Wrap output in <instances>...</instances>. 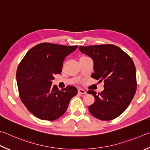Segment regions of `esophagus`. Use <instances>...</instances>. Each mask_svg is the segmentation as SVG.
Segmentation results:
<instances>
[{
	"label": "esophagus",
	"mask_w": 150,
	"mask_h": 150,
	"mask_svg": "<svg viewBox=\"0 0 150 150\" xmlns=\"http://www.w3.org/2000/svg\"><path fill=\"white\" fill-rule=\"evenodd\" d=\"M78 93L83 94V95H85V94H86V91L85 90H82V89H79V90H78Z\"/></svg>",
	"instance_id": "obj_1"
}]
</instances>
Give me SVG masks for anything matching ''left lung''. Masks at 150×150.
Wrapping results in <instances>:
<instances>
[{
  "mask_svg": "<svg viewBox=\"0 0 150 150\" xmlns=\"http://www.w3.org/2000/svg\"><path fill=\"white\" fill-rule=\"evenodd\" d=\"M79 50L93 60L94 73L91 77L105 83L101 93L88 91L95 98L89 111L101 120L115 119L125 111L135 95L137 83L132 59L114 45L80 46Z\"/></svg>",
  "mask_w": 150,
  "mask_h": 150,
  "instance_id": "1",
  "label": "left lung"
}]
</instances>
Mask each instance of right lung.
<instances>
[{"label": "right lung", "instance_id": "obj_1", "mask_svg": "<svg viewBox=\"0 0 150 150\" xmlns=\"http://www.w3.org/2000/svg\"><path fill=\"white\" fill-rule=\"evenodd\" d=\"M77 47L42 43L32 47L18 65L16 81L20 99L35 117L45 120L59 119L77 94L74 86L59 90L52 86L54 75L62 72L65 57Z\"/></svg>", "mask_w": 150, "mask_h": 150}]
</instances>
